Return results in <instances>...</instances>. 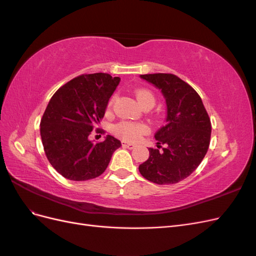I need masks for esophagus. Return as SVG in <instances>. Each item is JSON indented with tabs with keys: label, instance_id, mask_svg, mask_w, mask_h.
Here are the masks:
<instances>
[{
	"label": "esophagus",
	"instance_id": "1",
	"mask_svg": "<svg viewBox=\"0 0 256 256\" xmlns=\"http://www.w3.org/2000/svg\"><path fill=\"white\" fill-rule=\"evenodd\" d=\"M124 147H126V148H129V150H134V143H128V142H124Z\"/></svg>",
	"mask_w": 256,
	"mask_h": 256
}]
</instances>
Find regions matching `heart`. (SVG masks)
I'll return each mask as SVG.
<instances>
[{"label": "heart", "mask_w": 256, "mask_h": 256, "mask_svg": "<svg viewBox=\"0 0 256 256\" xmlns=\"http://www.w3.org/2000/svg\"><path fill=\"white\" fill-rule=\"evenodd\" d=\"M136 97L138 99V102H140L142 106H144L146 104H154V102H156V97H154V92L150 90H147V88L136 90ZM114 100H115V96H113L110 99L109 106H112ZM148 130H150L148 127H147V125H145V124L130 122V120H122L114 128L115 134L122 136L124 140H126V141H136L143 134L148 132Z\"/></svg>", "instance_id": "1"}]
</instances>
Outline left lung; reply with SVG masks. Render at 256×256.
I'll list each match as a JSON object with an SVG mask.
<instances>
[{
    "label": "left lung",
    "mask_w": 256,
    "mask_h": 256,
    "mask_svg": "<svg viewBox=\"0 0 256 256\" xmlns=\"http://www.w3.org/2000/svg\"><path fill=\"white\" fill-rule=\"evenodd\" d=\"M140 76L161 90L166 102V125L154 134L158 148H148L150 158L140 164L138 171L147 180L158 184L180 182L196 171L205 157L210 143V118L200 95L177 76Z\"/></svg>",
    "instance_id": "1"
}]
</instances>
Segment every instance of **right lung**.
<instances>
[{
    "mask_svg": "<svg viewBox=\"0 0 256 256\" xmlns=\"http://www.w3.org/2000/svg\"><path fill=\"white\" fill-rule=\"evenodd\" d=\"M120 79L109 74H81L52 96L40 120V136L51 166L67 180L81 182L102 175L120 141L106 136L92 143L88 136L104 118Z\"/></svg>",
    "mask_w": 256,
    "mask_h": 256,
    "instance_id": "1",
    "label": "right lung"
}]
</instances>
